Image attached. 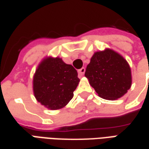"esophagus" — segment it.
I'll list each match as a JSON object with an SVG mask.
<instances>
[{"label": "esophagus", "instance_id": "esophagus-1", "mask_svg": "<svg viewBox=\"0 0 149 149\" xmlns=\"http://www.w3.org/2000/svg\"><path fill=\"white\" fill-rule=\"evenodd\" d=\"M85 71H86L85 67H82L80 70H79V75L80 76V77H82V76L84 74V73H85Z\"/></svg>", "mask_w": 149, "mask_h": 149}]
</instances>
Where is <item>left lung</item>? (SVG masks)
Wrapping results in <instances>:
<instances>
[{
  "label": "left lung",
  "mask_w": 149,
  "mask_h": 149,
  "mask_svg": "<svg viewBox=\"0 0 149 149\" xmlns=\"http://www.w3.org/2000/svg\"><path fill=\"white\" fill-rule=\"evenodd\" d=\"M85 76L100 97L107 100L122 97L132 83L127 61L109 49L94 53L86 67Z\"/></svg>",
  "instance_id": "8db88e82"
}]
</instances>
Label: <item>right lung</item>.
Wrapping results in <instances>:
<instances>
[{"label":"right lung","mask_w":149,"mask_h":149,"mask_svg":"<svg viewBox=\"0 0 149 149\" xmlns=\"http://www.w3.org/2000/svg\"><path fill=\"white\" fill-rule=\"evenodd\" d=\"M79 82L78 72L73 66L59 58H45L34 75L35 97L48 109H61L72 99Z\"/></svg>","instance_id":"add662e5"}]
</instances>
